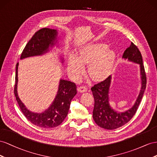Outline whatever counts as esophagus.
Here are the masks:
<instances>
[{
	"instance_id": "1",
	"label": "esophagus",
	"mask_w": 157,
	"mask_h": 157,
	"mask_svg": "<svg viewBox=\"0 0 157 157\" xmlns=\"http://www.w3.org/2000/svg\"><path fill=\"white\" fill-rule=\"evenodd\" d=\"M87 90H88V88L86 86H80V87H78V91L81 92V93L86 92V91H87Z\"/></svg>"
}]
</instances>
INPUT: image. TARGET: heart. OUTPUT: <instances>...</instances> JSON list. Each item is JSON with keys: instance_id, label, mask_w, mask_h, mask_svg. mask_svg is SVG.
<instances>
[{"instance_id": "1", "label": "heart", "mask_w": 157, "mask_h": 157, "mask_svg": "<svg viewBox=\"0 0 157 157\" xmlns=\"http://www.w3.org/2000/svg\"><path fill=\"white\" fill-rule=\"evenodd\" d=\"M115 51L104 43H90L79 49L77 55H70L68 70L74 79L78 80L87 66V72L97 81L106 79L110 74L116 60Z\"/></svg>"}]
</instances>
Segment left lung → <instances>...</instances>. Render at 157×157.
Here are the masks:
<instances>
[{"label":"left lung","instance_id":"8db88e82","mask_svg":"<svg viewBox=\"0 0 157 157\" xmlns=\"http://www.w3.org/2000/svg\"><path fill=\"white\" fill-rule=\"evenodd\" d=\"M122 59L140 65L141 89L134 105L128 110L117 112L110 105V87L112 76L109 75L104 81L91 87V91L95 99L93 118L98 126L106 129H114L128 123L136 114L140 104L143 93L146 88L147 79L143 59L140 51L133 43L124 51Z\"/></svg>","mask_w":157,"mask_h":157}]
</instances>
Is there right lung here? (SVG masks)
<instances>
[{
	"label": "right lung",
	"instance_id": "1",
	"mask_svg": "<svg viewBox=\"0 0 157 157\" xmlns=\"http://www.w3.org/2000/svg\"><path fill=\"white\" fill-rule=\"evenodd\" d=\"M59 42V33L57 29L48 28L41 29L34 34L27 43L21 53L20 59L43 56L50 51H56L54 48H57L60 47ZM58 58L60 63L63 65L64 62V54L59 52ZM18 66L19 63H17L14 94L22 113L27 119L38 127L52 128L59 126L68 113L71 99L77 94L76 85L68 80L60 79L56 95L50 106L42 113H35L27 108L18 96Z\"/></svg>",
	"mask_w": 157,
	"mask_h": 157
}]
</instances>
